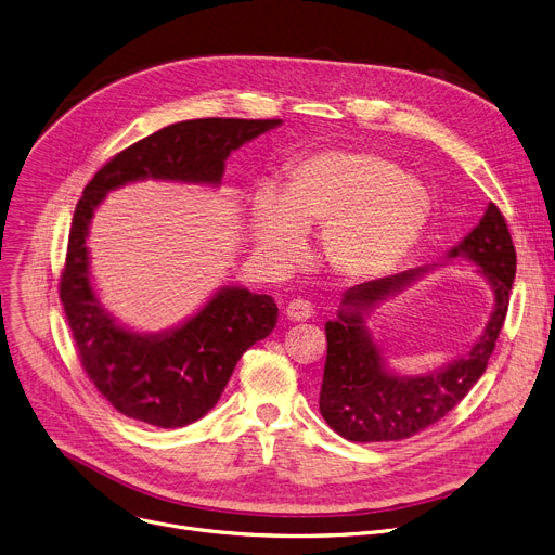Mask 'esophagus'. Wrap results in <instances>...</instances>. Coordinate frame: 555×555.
Segmentation results:
<instances>
[{
  "label": "esophagus",
  "instance_id": "esophagus-1",
  "mask_svg": "<svg viewBox=\"0 0 555 555\" xmlns=\"http://www.w3.org/2000/svg\"><path fill=\"white\" fill-rule=\"evenodd\" d=\"M313 315V305L309 300H302V298H296L291 300L288 307H286V318L291 322H305Z\"/></svg>",
  "mask_w": 555,
  "mask_h": 555
}]
</instances>
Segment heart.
Returning <instances> with one entry per match:
<instances>
[{"label": "heart", "instance_id": "heart-1", "mask_svg": "<svg viewBox=\"0 0 555 555\" xmlns=\"http://www.w3.org/2000/svg\"><path fill=\"white\" fill-rule=\"evenodd\" d=\"M430 197L392 158L376 152H318L275 192L253 199V237L273 262L293 264L302 235L320 231V257L340 278L365 280L408 253L428 221Z\"/></svg>", "mask_w": 555, "mask_h": 555}]
</instances>
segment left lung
<instances>
[{
	"label": "left lung",
	"mask_w": 555,
	"mask_h": 555,
	"mask_svg": "<svg viewBox=\"0 0 555 555\" xmlns=\"http://www.w3.org/2000/svg\"><path fill=\"white\" fill-rule=\"evenodd\" d=\"M457 255L475 262L493 286L495 311L475 347L441 372L410 378L389 374L365 327V315L376 305L405 288L426 269L356 284L345 293L338 318L324 324L327 363L320 387V414L340 437L358 443L408 439L460 405L486 372L504 327L515 278V246L495 204L488 206L464 242L450 250V257Z\"/></svg>",
	"instance_id": "obj_1"
}]
</instances>
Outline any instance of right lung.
<instances>
[{
  "instance_id": "right-lung-1",
  "label": "right lung",
  "mask_w": 555,
  "mask_h": 555,
  "mask_svg": "<svg viewBox=\"0 0 555 555\" xmlns=\"http://www.w3.org/2000/svg\"><path fill=\"white\" fill-rule=\"evenodd\" d=\"M280 122L181 120L112 156L85 185L60 275V300L82 370L120 414L156 428H181L208 414L242 353L273 332L278 305L271 296L225 286L170 334L143 336L118 327L89 280L85 240L95 206L109 190L147 177L217 185L228 154Z\"/></svg>"
}]
</instances>
